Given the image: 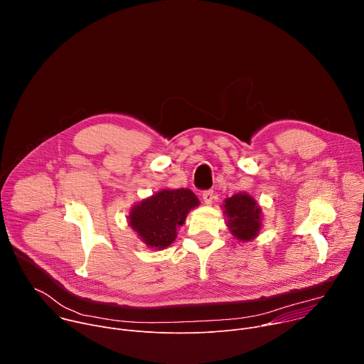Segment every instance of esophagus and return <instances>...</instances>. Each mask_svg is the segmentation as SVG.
Masks as SVG:
<instances>
[{
    "instance_id": "obj_1",
    "label": "esophagus",
    "mask_w": 364,
    "mask_h": 364,
    "mask_svg": "<svg viewBox=\"0 0 364 364\" xmlns=\"http://www.w3.org/2000/svg\"><path fill=\"white\" fill-rule=\"evenodd\" d=\"M203 200L205 204H212L215 201V191L213 190H205L203 193Z\"/></svg>"
}]
</instances>
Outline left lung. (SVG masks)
Instances as JSON below:
<instances>
[{
  "instance_id": "8db88e82",
  "label": "left lung",
  "mask_w": 364,
  "mask_h": 364,
  "mask_svg": "<svg viewBox=\"0 0 364 364\" xmlns=\"http://www.w3.org/2000/svg\"><path fill=\"white\" fill-rule=\"evenodd\" d=\"M225 215L230 232L242 242L253 239L261 229V209L249 194L239 193L226 198Z\"/></svg>"
}]
</instances>
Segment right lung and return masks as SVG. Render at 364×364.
Instances as JSON below:
<instances>
[{"label": "right lung", "mask_w": 364, "mask_h": 364, "mask_svg": "<svg viewBox=\"0 0 364 364\" xmlns=\"http://www.w3.org/2000/svg\"><path fill=\"white\" fill-rule=\"evenodd\" d=\"M197 204V196L188 188L163 190L134 207L129 225L145 245L164 249L176 240L177 229Z\"/></svg>", "instance_id": "1"}]
</instances>
